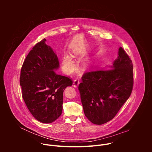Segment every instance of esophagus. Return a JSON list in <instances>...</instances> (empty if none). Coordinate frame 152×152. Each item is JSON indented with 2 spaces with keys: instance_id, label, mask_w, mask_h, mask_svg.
Instances as JSON below:
<instances>
[{
  "instance_id": "34e87169",
  "label": "esophagus",
  "mask_w": 152,
  "mask_h": 152,
  "mask_svg": "<svg viewBox=\"0 0 152 152\" xmlns=\"http://www.w3.org/2000/svg\"><path fill=\"white\" fill-rule=\"evenodd\" d=\"M79 80H78V79H76V80H74V82H73V86L74 87H75V88H77V86H79Z\"/></svg>"
}]
</instances>
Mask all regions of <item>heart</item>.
I'll return each instance as SVG.
<instances>
[{
  "label": "heart",
  "mask_w": 152,
  "mask_h": 152,
  "mask_svg": "<svg viewBox=\"0 0 152 152\" xmlns=\"http://www.w3.org/2000/svg\"><path fill=\"white\" fill-rule=\"evenodd\" d=\"M62 66L64 72L67 74L72 73L75 69V65L71 57L69 55H64L61 61ZM90 66V62L88 61H86L84 63L85 67H88Z\"/></svg>",
  "instance_id": "obj_1"
}]
</instances>
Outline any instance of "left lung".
Wrapping results in <instances>:
<instances>
[{"label": "left lung", "mask_w": 152, "mask_h": 152, "mask_svg": "<svg viewBox=\"0 0 152 152\" xmlns=\"http://www.w3.org/2000/svg\"><path fill=\"white\" fill-rule=\"evenodd\" d=\"M82 80L79 91L85 115L93 124H103L116 115L131 94L132 61L120 47L112 66L85 73Z\"/></svg>", "instance_id": "1"}]
</instances>
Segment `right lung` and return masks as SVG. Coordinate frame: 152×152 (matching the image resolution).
I'll return each instance as SVG.
<instances>
[{
	"label": "right lung",
	"mask_w": 152,
	"mask_h": 152,
	"mask_svg": "<svg viewBox=\"0 0 152 152\" xmlns=\"http://www.w3.org/2000/svg\"><path fill=\"white\" fill-rule=\"evenodd\" d=\"M45 38L32 48L21 70L20 84L22 97L33 117L43 123H50L62 114L63 93L73 82L58 75L59 67L56 53Z\"/></svg>",
	"instance_id": "right-lung-1"
}]
</instances>
